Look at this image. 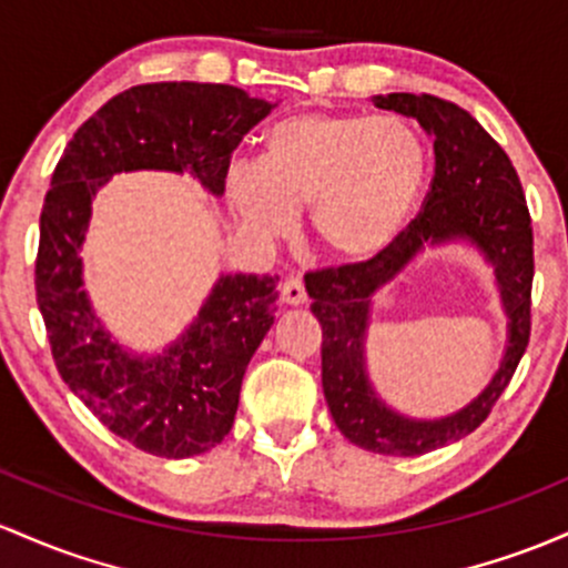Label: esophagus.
I'll use <instances>...</instances> for the list:
<instances>
[{"mask_svg": "<svg viewBox=\"0 0 568 568\" xmlns=\"http://www.w3.org/2000/svg\"><path fill=\"white\" fill-rule=\"evenodd\" d=\"M280 294H283L285 304H304V302H307V291H304L302 277H294V274H291V277L285 280L283 285H280Z\"/></svg>", "mask_w": 568, "mask_h": 568, "instance_id": "esophagus-1", "label": "esophagus"}]
</instances>
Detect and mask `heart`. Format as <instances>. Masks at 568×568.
<instances>
[{"instance_id":"b5f03b06","label":"heart","mask_w":568,"mask_h":568,"mask_svg":"<svg viewBox=\"0 0 568 568\" xmlns=\"http://www.w3.org/2000/svg\"><path fill=\"white\" fill-rule=\"evenodd\" d=\"M428 174L415 123L366 112H296L264 136L261 161H234L226 193L242 221L264 236L294 232L310 210L317 251L364 264L388 251Z\"/></svg>"}]
</instances>
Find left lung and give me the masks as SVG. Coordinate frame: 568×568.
I'll use <instances>...</instances> for the list:
<instances>
[{
  "instance_id": "8db88e82",
  "label": "left lung",
  "mask_w": 568,
  "mask_h": 568,
  "mask_svg": "<svg viewBox=\"0 0 568 568\" xmlns=\"http://www.w3.org/2000/svg\"><path fill=\"white\" fill-rule=\"evenodd\" d=\"M377 108L413 115L434 136V178L423 207L394 245L364 264L310 274V310L321 323L323 394L339 432L379 456H423L471 434L513 379L531 336L534 229L526 193L501 145L456 102L434 93H388ZM466 235L495 261L510 315V345L495 383L460 414L409 422L374 396L363 372V334L371 294L426 241Z\"/></svg>"
}]
</instances>
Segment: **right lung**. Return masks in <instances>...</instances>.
<instances>
[{
	"label": "right lung",
	"mask_w": 568,
	"mask_h": 568,
	"mask_svg": "<svg viewBox=\"0 0 568 568\" xmlns=\"http://www.w3.org/2000/svg\"><path fill=\"white\" fill-rule=\"evenodd\" d=\"M272 108L223 83L134 85L93 112L53 170L34 288L55 369L112 434L151 456H199L232 432L242 377L274 323L277 277L226 274L180 342L159 358H132L80 288L91 196L132 170H189L221 196L236 145Z\"/></svg>",
	"instance_id": "obj_1"
}]
</instances>
